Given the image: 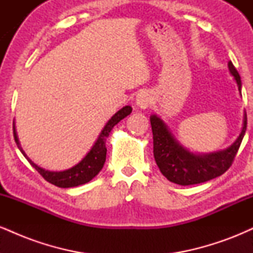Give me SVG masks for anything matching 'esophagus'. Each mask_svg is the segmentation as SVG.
Here are the masks:
<instances>
[{
	"mask_svg": "<svg viewBox=\"0 0 253 253\" xmlns=\"http://www.w3.org/2000/svg\"><path fill=\"white\" fill-rule=\"evenodd\" d=\"M151 102H152V96L149 91L146 90H143V91L138 92L135 96V104L141 109H146L147 107L150 106Z\"/></svg>",
	"mask_w": 253,
	"mask_h": 253,
	"instance_id": "esophagus-1",
	"label": "esophagus"
}]
</instances>
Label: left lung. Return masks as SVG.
Segmentation results:
<instances>
[{
	"label": "left lung",
	"instance_id": "obj_1",
	"mask_svg": "<svg viewBox=\"0 0 253 253\" xmlns=\"http://www.w3.org/2000/svg\"><path fill=\"white\" fill-rule=\"evenodd\" d=\"M229 74L236 80L238 90L242 94V81L237 69L228 62ZM153 134V156L163 175L170 182L179 185H191L207 182L226 172L245 135L248 118L244 112L243 128L238 138L227 149L211 153L191 152L173 136L168 125L158 115L150 117Z\"/></svg>",
	"mask_w": 253,
	"mask_h": 253
}]
</instances>
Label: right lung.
I'll return each mask as SVG.
<instances>
[{"label": "right lung", "mask_w": 253, "mask_h": 253, "mask_svg": "<svg viewBox=\"0 0 253 253\" xmlns=\"http://www.w3.org/2000/svg\"><path fill=\"white\" fill-rule=\"evenodd\" d=\"M132 113V107L130 106H125L120 110H118L112 118L109 119L108 123L104 125V127L101 130L100 135L97 136L96 141H95L90 151L83 157L82 161L80 163L70 168L68 170L63 171H50L45 170L42 168L38 167V165L32 162L28 156L26 155V152L22 150L21 145H20L19 138H17V133L15 129V124H14V139H15V143L19 147V150L21 151L22 155L25 156V158L30 162L32 167L36 169L38 172L42 175L43 178L47 182H50L51 184L57 185L59 188H74L78 187L81 184H85L91 181L95 176L102 170L104 162H106V155H107V147H106V140L109 136V133L112 132L113 127L115 125L120 123L123 119H125L127 115H129Z\"/></svg>", "instance_id": "1"}]
</instances>
